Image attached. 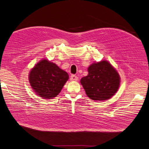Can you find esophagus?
I'll return each instance as SVG.
<instances>
[{"label":"esophagus","instance_id":"obj_1","mask_svg":"<svg viewBox=\"0 0 149 149\" xmlns=\"http://www.w3.org/2000/svg\"><path fill=\"white\" fill-rule=\"evenodd\" d=\"M70 80L72 81H78V77L75 75H72L71 77H70Z\"/></svg>","mask_w":149,"mask_h":149}]
</instances>
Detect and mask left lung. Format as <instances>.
Returning a JSON list of instances; mask_svg holds the SVG:
<instances>
[{
  "mask_svg": "<svg viewBox=\"0 0 149 149\" xmlns=\"http://www.w3.org/2000/svg\"><path fill=\"white\" fill-rule=\"evenodd\" d=\"M88 72L80 82L88 98L104 101L115 95L119 88L120 78L109 62L102 61L92 64L88 68Z\"/></svg>",
  "mask_w": 149,
  "mask_h": 149,
  "instance_id": "1",
  "label": "left lung"
}]
</instances>
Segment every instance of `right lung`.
I'll return each instance as SVG.
<instances>
[{
  "mask_svg": "<svg viewBox=\"0 0 149 149\" xmlns=\"http://www.w3.org/2000/svg\"><path fill=\"white\" fill-rule=\"evenodd\" d=\"M68 78L66 72L46 59L38 63L29 75L32 88L44 99H52L57 96Z\"/></svg>",
  "mask_w": 149,
  "mask_h": 149,
  "instance_id": "obj_1",
  "label": "right lung"
}]
</instances>
